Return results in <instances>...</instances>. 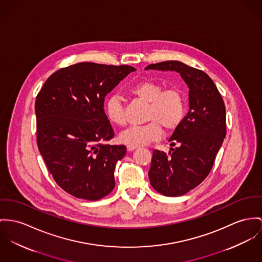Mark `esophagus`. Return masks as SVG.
<instances>
[{
	"mask_svg": "<svg viewBox=\"0 0 262 262\" xmlns=\"http://www.w3.org/2000/svg\"><path fill=\"white\" fill-rule=\"evenodd\" d=\"M126 148H127L128 151H133V150H135L137 148V146H135V145H127Z\"/></svg>",
	"mask_w": 262,
	"mask_h": 262,
	"instance_id": "1",
	"label": "esophagus"
}]
</instances>
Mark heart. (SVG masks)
Wrapping results in <instances>:
<instances>
[{"label": "heart", "instance_id": "obj_1", "mask_svg": "<svg viewBox=\"0 0 262 262\" xmlns=\"http://www.w3.org/2000/svg\"><path fill=\"white\" fill-rule=\"evenodd\" d=\"M129 93L148 103L145 114V124L133 125L121 132L120 141L128 145H142L159 141L163 129L174 132L185 116V98L180 88L164 86L154 81H141L129 88ZM110 121L122 125L125 123L124 107L118 96H112L104 105Z\"/></svg>", "mask_w": 262, "mask_h": 262}]
</instances>
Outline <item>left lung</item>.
I'll list each match as a JSON object with an SVG mask.
<instances>
[{
	"mask_svg": "<svg viewBox=\"0 0 262 262\" xmlns=\"http://www.w3.org/2000/svg\"><path fill=\"white\" fill-rule=\"evenodd\" d=\"M177 71L189 88V111L168 141V155L155 149L148 178L165 196L183 195L209 174L226 136V113L215 83L202 70L179 60L148 64L145 70Z\"/></svg>",
	"mask_w": 262,
	"mask_h": 262,
	"instance_id": "1",
	"label": "left lung"
}]
</instances>
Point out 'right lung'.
<instances>
[{"mask_svg": "<svg viewBox=\"0 0 262 262\" xmlns=\"http://www.w3.org/2000/svg\"><path fill=\"white\" fill-rule=\"evenodd\" d=\"M136 69L83 61L54 73L35 104L37 143L53 179L75 198L98 201L115 187L117 161L125 145L106 142L115 132L104 97Z\"/></svg>", "mask_w": 262, "mask_h": 262, "instance_id": "1", "label": "right lung"}]
</instances>
